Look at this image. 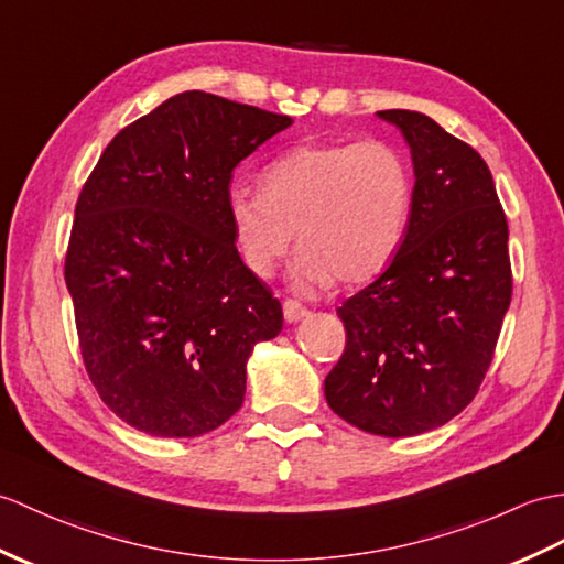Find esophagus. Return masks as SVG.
I'll return each mask as SVG.
<instances>
[{
	"label": "esophagus",
	"mask_w": 564,
	"mask_h": 564,
	"mask_svg": "<svg viewBox=\"0 0 564 564\" xmlns=\"http://www.w3.org/2000/svg\"><path fill=\"white\" fill-rule=\"evenodd\" d=\"M307 307L305 305H300L297 300H283V317H285V322L288 324H295V322H300L303 317H307Z\"/></svg>",
	"instance_id": "obj_1"
}]
</instances>
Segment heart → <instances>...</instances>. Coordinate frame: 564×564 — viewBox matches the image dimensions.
Instances as JSON below:
<instances>
[{
  "label": "heart",
  "mask_w": 564,
  "mask_h": 564,
  "mask_svg": "<svg viewBox=\"0 0 564 564\" xmlns=\"http://www.w3.org/2000/svg\"><path fill=\"white\" fill-rule=\"evenodd\" d=\"M411 170L384 141L303 143L271 161L259 192L232 189L228 218L242 264L269 279L297 235L291 283H365L397 257L411 216Z\"/></svg>",
  "instance_id": "1"
}]
</instances>
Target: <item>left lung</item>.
Segmentation results:
<instances>
[{
	"label": "left lung",
	"mask_w": 564,
	"mask_h": 564,
	"mask_svg": "<svg viewBox=\"0 0 564 564\" xmlns=\"http://www.w3.org/2000/svg\"><path fill=\"white\" fill-rule=\"evenodd\" d=\"M377 115L411 149L409 228L382 276L336 310L346 348L324 397L350 425L411 437L478 394L512 300L509 230L476 149L423 112Z\"/></svg>",
	"instance_id": "8db88e82"
}]
</instances>
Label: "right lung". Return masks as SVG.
<instances>
[{
	"instance_id": "add662e5",
	"label": "right lung",
	"mask_w": 564,
	"mask_h": 564,
	"mask_svg": "<svg viewBox=\"0 0 564 564\" xmlns=\"http://www.w3.org/2000/svg\"><path fill=\"white\" fill-rule=\"evenodd\" d=\"M291 124L185 90L124 127L86 180L64 281L86 372L127 425L199 437L242 405L247 358L283 310L235 247L230 180Z\"/></svg>"
}]
</instances>
